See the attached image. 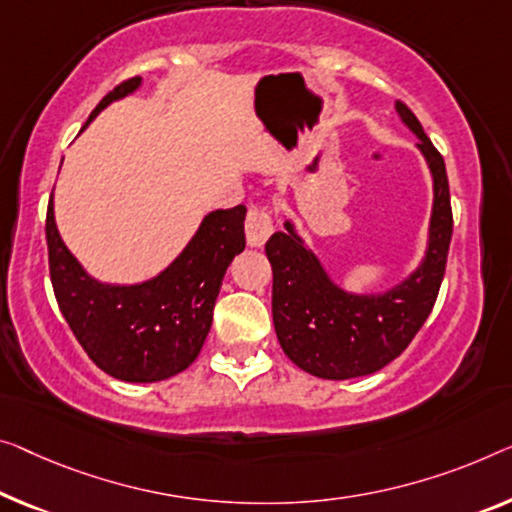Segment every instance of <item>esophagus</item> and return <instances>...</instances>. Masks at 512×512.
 Returning <instances> with one entry per match:
<instances>
[{
    "label": "esophagus",
    "mask_w": 512,
    "mask_h": 512,
    "mask_svg": "<svg viewBox=\"0 0 512 512\" xmlns=\"http://www.w3.org/2000/svg\"><path fill=\"white\" fill-rule=\"evenodd\" d=\"M276 230V223H273V216L271 211L266 207H255L248 211V218H246V239L250 246H264L266 239L273 234Z\"/></svg>",
    "instance_id": "34e87169"
}]
</instances>
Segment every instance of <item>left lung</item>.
Here are the masks:
<instances>
[{
	"instance_id": "left-lung-1",
	"label": "left lung",
	"mask_w": 512,
	"mask_h": 512,
	"mask_svg": "<svg viewBox=\"0 0 512 512\" xmlns=\"http://www.w3.org/2000/svg\"><path fill=\"white\" fill-rule=\"evenodd\" d=\"M404 124L421 142L434 177L430 248L409 280L384 296H354L326 278L315 255L289 232L266 241L273 269V326L289 361L322 379H349L377 372L398 358L421 331L437 301L453 236L451 188L444 156L425 135L421 121L398 103Z\"/></svg>"
}]
</instances>
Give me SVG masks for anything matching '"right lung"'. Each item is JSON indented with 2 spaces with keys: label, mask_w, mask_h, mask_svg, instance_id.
Wrapping results in <instances>:
<instances>
[{
  "label": "right lung",
  "mask_w": 512,
  "mask_h": 512,
  "mask_svg": "<svg viewBox=\"0 0 512 512\" xmlns=\"http://www.w3.org/2000/svg\"><path fill=\"white\" fill-rule=\"evenodd\" d=\"M137 85L140 78L119 82L89 114V121ZM243 220V204L213 211L158 278L135 287H108L91 280L68 253L57 232L50 195L45 241L52 289L61 315L91 361L114 379L140 384L186 370L209 335L227 266L246 248Z\"/></svg>",
  "instance_id": "1"
}]
</instances>
